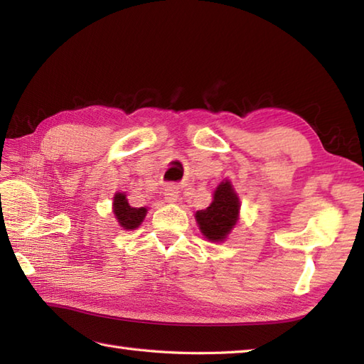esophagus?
Wrapping results in <instances>:
<instances>
[{"label":"esophagus","instance_id":"34e87169","mask_svg":"<svg viewBox=\"0 0 364 364\" xmlns=\"http://www.w3.org/2000/svg\"><path fill=\"white\" fill-rule=\"evenodd\" d=\"M178 196H180V192H178V188L175 184H168V186L164 189V200L168 203H175L178 200Z\"/></svg>","mask_w":364,"mask_h":364}]
</instances>
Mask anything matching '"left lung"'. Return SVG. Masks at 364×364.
I'll return each mask as SVG.
<instances>
[{"mask_svg":"<svg viewBox=\"0 0 364 364\" xmlns=\"http://www.w3.org/2000/svg\"><path fill=\"white\" fill-rule=\"evenodd\" d=\"M239 197L233 184L223 180L214 191L213 203L196 213V220L203 236L211 242H223L239 219Z\"/></svg>","mask_w":364,"mask_h":364,"instance_id":"8db88e82","label":"left lung"}]
</instances>
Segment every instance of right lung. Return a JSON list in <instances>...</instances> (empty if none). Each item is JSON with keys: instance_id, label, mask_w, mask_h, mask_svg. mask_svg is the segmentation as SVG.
<instances>
[{"instance_id": "obj_1", "label": "right lung", "mask_w": 364, "mask_h": 364, "mask_svg": "<svg viewBox=\"0 0 364 364\" xmlns=\"http://www.w3.org/2000/svg\"><path fill=\"white\" fill-rule=\"evenodd\" d=\"M112 211L115 219L119 222V225L123 230H136L146 215V208L129 206L125 192H117V194L114 196Z\"/></svg>"}]
</instances>
